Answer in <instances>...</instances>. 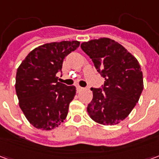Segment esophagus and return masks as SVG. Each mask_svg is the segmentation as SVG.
Instances as JSON below:
<instances>
[{
	"mask_svg": "<svg viewBox=\"0 0 159 159\" xmlns=\"http://www.w3.org/2000/svg\"><path fill=\"white\" fill-rule=\"evenodd\" d=\"M76 89H77V91H78V92H81V91L84 90V89H83V88H82V87L77 86V87H76Z\"/></svg>",
	"mask_w": 159,
	"mask_h": 159,
	"instance_id": "1",
	"label": "esophagus"
}]
</instances>
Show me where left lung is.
I'll return each instance as SVG.
<instances>
[{
    "instance_id": "obj_1",
    "label": "left lung",
    "mask_w": 159,
    "mask_h": 159,
    "mask_svg": "<svg viewBox=\"0 0 159 159\" xmlns=\"http://www.w3.org/2000/svg\"><path fill=\"white\" fill-rule=\"evenodd\" d=\"M97 71L105 78L103 90L91 88L93 100L87 111L96 123L111 126L126 118L139 101L143 90V75L136 58L110 38L83 42Z\"/></svg>"
}]
</instances>
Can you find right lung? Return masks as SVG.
<instances>
[{
	"label": "right lung",
	"mask_w": 159,
	"mask_h": 159,
	"mask_svg": "<svg viewBox=\"0 0 159 159\" xmlns=\"http://www.w3.org/2000/svg\"><path fill=\"white\" fill-rule=\"evenodd\" d=\"M80 45L77 41L46 43L33 49L17 70L15 89L19 107L33 126L59 127L68 114L76 87L58 82L64 59Z\"/></svg>",
	"instance_id": "add662e5"
}]
</instances>
